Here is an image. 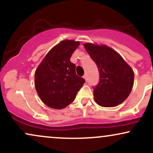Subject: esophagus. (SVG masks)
Here are the masks:
<instances>
[{"mask_svg": "<svg viewBox=\"0 0 153 153\" xmlns=\"http://www.w3.org/2000/svg\"><path fill=\"white\" fill-rule=\"evenodd\" d=\"M83 78L85 79V80H86V81H87V80H88V76H87V75H86V74H85V75H83Z\"/></svg>", "mask_w": 153, "mask_h": 153, "instance_id": "obj_1", "label": "esophagus"}]
</instances>
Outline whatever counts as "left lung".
Returning <instances> with one entry per match:
<instances>
[{
  "instance_id": "obj_1",
  "label": "left lung",
  "mask_w": 153,
  "mask_h": 153,
  "mask_svg": "<svg viewBox=\"0 0 153 153\" xmlns=\"http://www.w3.org/2000/svg\"><path fill=\"white\" fill-rule=\"evenodd\" d=\"M98 67L99 81L94 88V99L101 106L114 107L124 102L134 84V72L120 54L105 45L84 44Z\"/></svg>"
}]
</instances>
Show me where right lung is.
Returning <instances> with one entry per match:
<instances>
[{
	"mask_svg": "<svg viewBox=\"0 0 153 153\" xmlns=\"http://www.w3.org/2000/svg\"><path fill=\"white\" fill-rule=\"evenodd\" d=\"M79 45L73 40L60 42L47 53L35 72L36 92L50 108L61 109L71 104L85 83L70 60Z\"/></svg>",
	"mask_w": 153,
	"mask_h": 153,
	"instance_id": "obj_1",
	"label": "right lung"
}]
</instances>
